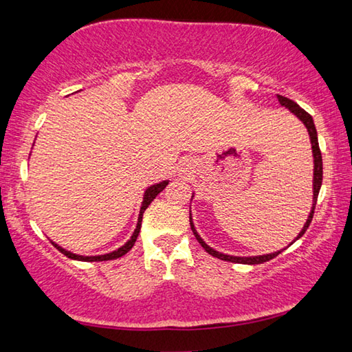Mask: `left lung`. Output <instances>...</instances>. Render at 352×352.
<instances>
[{"instance_id":"left-lung-1","label":"left lung","mask_w":352,"mask_h":352,"mask_svg":"<svg viewBox=\"0 0 352 352\" xmlns=\"http://www.w3.org/2000/svg\"><path fill=\"white\" fill-rule=\"evenodd\" d=\"M278 100H279V104H281L283 107H285V109H289L298 119H300L302 124H305L306 129H307V132H309V136H311V144H312V155H314V197H312V210H311V212H309V217L306 220L305 226H302L301 233L296 236L295 241H298L302 234L306 233V230L309 228V225H311V222H312L315 205H317L318 192H320V188H321V182H323V160H321L317 129H315V124H314L312 116L309 115L306 110H302L301 107L298 105L296 102H294V100H290V99L284 98V96H279V94H278ZM192 197H194V195H192ZM189 222H190V230H192L195 239H197L200 242V245L204 247L211 256H214V258H219V259L228 261V262H234V264H250V265H253V264H262V262L270 261L273 258H276V256L281 253V252H275V253L262 254V256H248V258H247V256H245V258H242V256H230V254L219 253L214 248H211L210 245H206L205 241L199 236V233H197V231H195V226L192 223V217H190V216H189ZM294 242H292V243H294Z\"/></svg>"}]
</instances>
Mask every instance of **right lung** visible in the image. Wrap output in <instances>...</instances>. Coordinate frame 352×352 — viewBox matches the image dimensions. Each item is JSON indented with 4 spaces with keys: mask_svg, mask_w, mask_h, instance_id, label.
<instances>
[{
    "mask_svg": "<svg viewBox=\"0 0 352 352\" xmlns=\"http://www.w3.org/2000/svg\"><path fill=\"white\" fill-rule=\"evenodd\" d=\"M168 183H169L168 180H164V182H162V183L152 184L151 188H147V189H146V192H144V199H142V205H141V210H140L138 223H136V228H135V231H133V234H132V237H130V239H129L126 243H124V245H122L121 248L115 250V252L107 253V254H99V256H80V254H74V253H71V252H67V250L62 248V247H58L57 243H54V242H52V243H54V247H57L58 252H62L65 256H67V258H69V259H76V261L94 262V261H110V259L121 258V256L126 254V253L129 252V250H132V247L135 245L136 237H138V234H140V230H141L142 214H144V211L147 210V206L152 204L153 199L157 197V195H158L160 192H162V190L166 188V184H168Z\"/></svg>",
    "mask_w": 352,
    "mask_h": 352,
    "instance_id": "obj_1",
    "label": "right lung"
}]
</instances>
